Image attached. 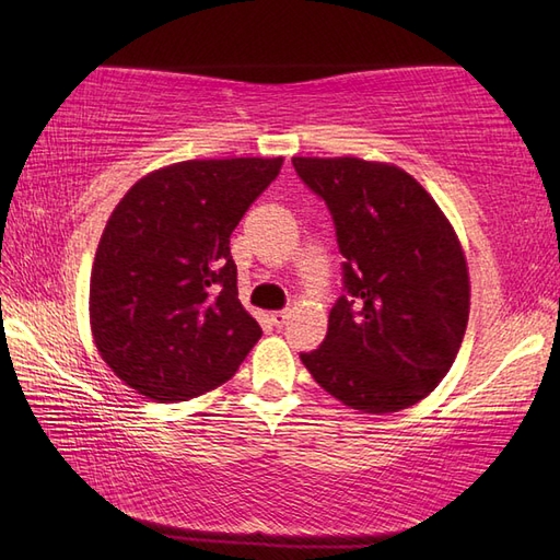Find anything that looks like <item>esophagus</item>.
Here are the masks:
<instances>
[{
	"mask_svg": "<svg viewBox=\"0 0 560 560\" xmlns=\"http://www.w3.org/2000/svg\"><path fill=\"white\" fill-rule=\"evenodd\" d=\"M287 319H290V311H276V313H270V322H273L276 327H282Z\"/></svg>",
	"mask_w": 560,
	"mask_h": 560,
	"instance_id": "1",
	"label": "esophagus"
}]
</instances>
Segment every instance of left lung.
<instances>
[{
    "label": "left lung",
    "mask_w": 560,
    "mask_h": 560,
    "mask_svg": "<svg viewBox=\"0 0 560 560\" xmlns=\"http://www.w3.org/2000/svg\"><path fill=\"white\" fill-rule=\"evenodd\" d=\"M336 224L346 294L322 346L301 352L331 397L362 413L425 399L460 350L469 273L453 224L416 177L358 156H294Z\"/></svg>",
    "instance_id": "1"
}]
</instances>
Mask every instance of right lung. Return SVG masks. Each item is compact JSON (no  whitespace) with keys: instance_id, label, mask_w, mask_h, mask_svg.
<instances>
[{"instance_id":"add662e5","label":"right lung","mask_w":560,"mask_h":560,"mask_svg":"<svg viewBox=\"0 0 560 560\" xmlns=\"http://www.w3.org/2000/svg\"><path fill=\"white\" fill-rule=\"evenodd\" d=\"M284 159H194L135 182L107 219L89 315L100 358L138 395L224 385L261 338L238 299L231 233Z\"/></svg>"}]
</instances>
